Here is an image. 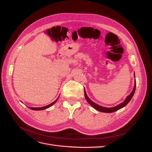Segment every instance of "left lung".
Segmentation results:
<instances>
[{
	"label": "left lung",
	"mask_w": 152,
	"mask_h": 152,
	"mask_svg": "<svg viewBox=\"0 0 152 152\" xmlns=\"http://www.w3.org/2000/svg\"><path fill=\"white\" fill-rule=\"evenodd\" d=\"M136 83L135 82L134 89H133L132 93L127 96V97L126 98V99H125V101H124L123 103H121L120 104H118V105L116 106V107H113V108H105V107H101V106H99V105H98L97 104H96L95 103L93 102L88 98V96H87V94L86 93L85 90H84V95H85V98H86V99L87 100V102H88L92 106V107H93L94 108H95L96 110H98V111L102 112L112 113V112H115V111H117V110H118L119 109H121V108L124 107L129 102H130V100L131 99L133 95H134V92H135V90H136Z\"/></svg>",
	"instance_id": "obj_1"
}]
</instances>
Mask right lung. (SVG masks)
Instances as JSON below:
<instances>
[{"label": "right lung", "instance_id": "1", "mask_svg": "<svg viewBox=\"0 0 152 152\" xmlns=\"http://www.w3.org/2000/svg\"><path fill=\"white\" fill-rule=\"evenodd\" d=\"M58 99H56V100H55L54 102H53L52 103H50V104H48V105H47V106H45V107H40V108H34V107H30L29 108H30V109H31V110H45V109H46V108H49V107H51V106L53 105V104H54L55 103H56V102H57V100H58Z\"/></svg>", "mask_w": 152, "mask_h": 152}]
</instances>
